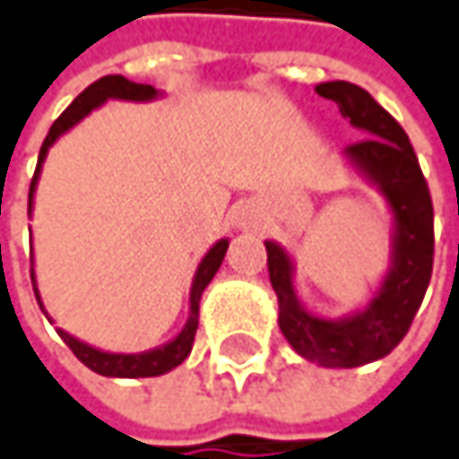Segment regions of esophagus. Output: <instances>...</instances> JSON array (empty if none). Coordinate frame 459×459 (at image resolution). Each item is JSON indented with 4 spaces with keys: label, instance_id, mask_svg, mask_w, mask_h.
<instances>
[{
    "label": "esophagus",
    "instance_id": "esophagus-1",
    "mask_svg": "<svg viewBox=\"0 0 459 459\" xmlns=\"http://www.w3.org/2000/svg\"><path fill=\"white\" fill-rule=\"evenodd\" d=\"M236 226H238L241 230L263 229V218H260L257 207H244V210H238V215H236Z\"/></svg>",
    "mask_w": 459,
    "mask_h": 459
}]
</instances>
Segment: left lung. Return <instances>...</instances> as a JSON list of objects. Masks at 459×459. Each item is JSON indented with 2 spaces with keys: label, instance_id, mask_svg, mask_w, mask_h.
<instances>
[{
  "label": "left lung",
  "instance_id": "left-lung-1",
  "mask_svg": "<svg viewBox=\"0 0 459 459\" xmlns=\"http://www.w3.org/2000/svg\"><path fill=\"white\" fill-rule=\"evenodd\" d=\"M315 91L336 102L368 136L347 146L344 160L386 199L392 212L389 271L362 307L342 317L305 307L297 294L294 260L278 241H265L268 271L278 297V325L294 352L323 368H357L386 357L410 331L434 268V204L407 134L365 89L350 81H325Z\"/></svg>",
  "mask_w": 459,
  "mask_h": 459
}]
</instances>
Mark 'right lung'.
Here are the masks:
<instances>
[{
  "label": "right lung",
  "mask_w": 459,
  "mask_h": 459,
  "mask_svg": "<svg viewBox=\"0 0 459 459\" xmlns=\"http://www.w3.org/2000/svg\"><path fill=\"white\" fill-rule=\"evenodd\" d=\"M162 91H157L154 86H146V83H134L123 75H105L100 78L97 83H91L86 91H81L73 105L65 109L63 115L52 123L41 152H39V165H36V173H33V181H30V191H28V215L33 210V196H36V186H39V176H41V168H44V160L49 154V149L55 146V142L65 136L70 128H75L83 117H89L94 109L109 102V100H120V102H154L160 100ZM226 249H229V238H218L207 255L199 260L196 273H194V281H191V291H188V317L184 323V328L178 331V336H173L170 342L154 347V350H146V352L136 354H123V352H105V350H97L75 336H70L67 331L60 328V336L63 342L73 350V354L86 365L91 368L94 373L107 376V378H152V376H162L173 368H178L191 352V344H194V333H196V325H199V302H202V291L210 286V281L215 278V273L221 268L223 257H226ZM33 265V260H30ZM30 281H33V291H36V299H39V307L44 310V302H41V294H39V286H36V273L30 268ZM44 315L49 317V313L44 310ZM52 323V317H49Z\"/></svg>",
  "instance_id": "obj_1"
}]
</instances>
